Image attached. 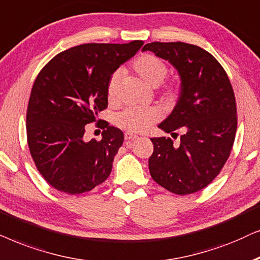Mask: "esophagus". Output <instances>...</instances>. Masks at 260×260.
<instances>
[{
	"label": "esophagus",
	"mask_w": 260,
	"mask_h": 260,
	"mask_svg": "<svg viewBox=\"0 0 260 260\" xmlns=\"http://www.w3.org/2000/svg\"><path fill=\"white\" fill-rule=\"evenodd\" d=\"M137 138H138V136H136V134H133L131 132H127L126 134H124V140H126V141L134 140V139H137Z\"/></svg>",
	"instance_id": "1"
}]
</instances>
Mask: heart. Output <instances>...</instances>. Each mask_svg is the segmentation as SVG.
Instances as JSON below:
<instances>
[{
    "mask_svg": "<svg viewBox=\"0 0 260 260\" xmlns=\"http://www.w3.org/2000/svg\"><path fill=\"white\" fill-rule=\"evenodd\" d=\"M132 70L148 85L155 86L165 78L168 67L157 55L144 53L137 57L131 64ZM165 94L176 96L178 94V85L170 83L165 86ZM107 98L109 103L119 100V76L114 74L107 84ZM159 117V110L154 107H128L116 116V124L128 132H145Z\"/></svg>",
    "mask_w": 260,
    "mask_h": 260,
    "instance_id": "b5f03b06",
    "label": "heart"
}]
</instances>
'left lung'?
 Here are the masks:
<instances>
[{
  "mask_svg": "<svg viewBox=\"0 0 260 260\" xmlns=\"http://www.w3.org/2000/svg\"><path fill=\"white\" fill-rule=\"evenodd\" d=\"M143 51L168 60L181 78L178 101L158 124L176 136L175 131L181 129V141L176 145L170 138H151L150 174L177 195L196 192L220 174L233 147L237 106L230 78L219 61L196 45L154 41Z\"/></svg>",
  "mask_w": 260,
  "mask_h": 260,
  "instance_id": "8db88e82",
  "label": "left lung"
}]
</instances>
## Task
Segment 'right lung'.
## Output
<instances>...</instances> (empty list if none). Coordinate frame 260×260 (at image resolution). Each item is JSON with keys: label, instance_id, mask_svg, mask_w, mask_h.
Returning <instances> with one entry per match:
<instances>
[{"label": "right lung", "instance_id": "1", "mask_svg": "<svg viewBox=\"0 0 260 260\" xmlns=\"http://www.w3.org/2000/svg\"><path fill=\"white\" fill-rule=\"evenodd\" d=\"M143 45H79L60 52L39 72L27 108V141L37 169L54 189L78 195L108 178L123 133L103 122L102 139L85 141V124L107 108L110 77Z\"/></svg>", "mask_w": 260, "mask_h": 260}]
</instances>
